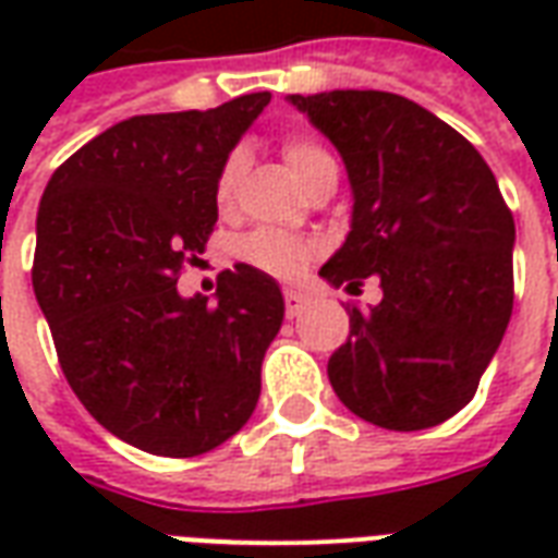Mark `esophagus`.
Here are the masks:
<instances>
[{
    "mask_svg": "<svg viewBox=\"0 0 558 558\" xmlns=\"http://www.w3.org/2000/svg\"><path fill=\"white\" fill-rule=\"evenodd\" d=\"M283 304H287V316H299L307 304V295L302 290H283Z\"/></svg>",
    "mask_w": 558,
    "mask_h": 558,
    "instance_id": "obj_1",
    "label": "esophagus"
}]
</instances>
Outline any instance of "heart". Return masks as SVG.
Returning <instances> with one entry per match:
<instances>
[{
    "label": "heart",
    "instance_id": "1",
    "mask_svg": "<svg viewBox=\"0 0 558 558\" xmlns=\"http://www.w3.org/2000/svg\"><path fill=\"white\" fill-rule=\"evenodd\" d=\"M283 155H287L290 170L295 172V179L304 187H311L326 170H338L335 158L314 140H290ZM242 175L244 151H232L230 158L223 160L218 182H215V199H218L220 208H232ZM242 254L251 266L263 268L275 278H299L307 268V263L316 256V244L307 242V239H299V235H290V232L268 230L266 227V230H256L244 239Z\"/></svg>",
    "mask_w": 558,
    "mask_h": 558
}]
</instances>
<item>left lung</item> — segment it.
Masks as SVG:
<instances>
[{
    "label": "left lung",
    "instance_id": "1",
    "mask_svg": "<svg viewBox=\"0 0 558 558\" xmlns=\"http://www.w3.org/2000/svg\"><path fill=\"white\" fill-rule=\"evenodd\" d=\"M338 148L352 187L347 242L319 275H376L383 302L350 307L328 359L340 403L386 430H427L466 407L514 307V218L478 148L391 92L290 95Z\"/></svg>",
    "mask_w": 558,
    "mask_h": 558
}]
</instances>
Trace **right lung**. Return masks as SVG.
<instances>
[{"label":"right lung","mask_w":558,"mask_h":558,"mask_svg":"<svg viewBox=\"0 0 558 558\" xmlns=\"http://www.w3.org/2000/svg\"><path fill=\"white\" fill-rule=\"evenodd\" d=\"M268 101L131 116L44 187L32 287L62 374L92 418L148 454H206L256 410L283 323L278 280L239 263L215 302L175 280L206 251L220 167Z\"/></svg>","instance_id":"add662e5"}]
</instances>
